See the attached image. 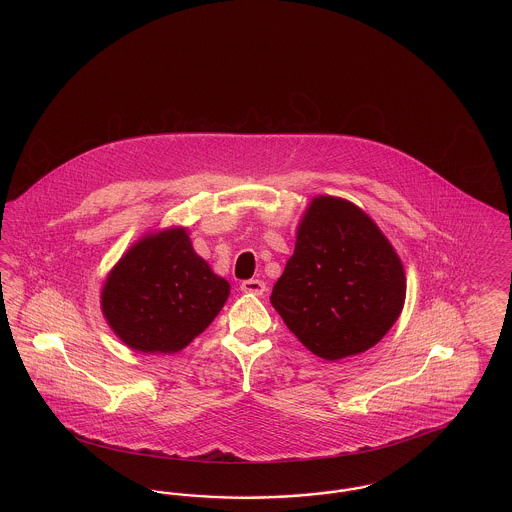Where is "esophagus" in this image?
Returning <instances> with one entry per match:
<instances>
[{
  "instance_id": "esophagus-1",
  "label": "esophagus",
  "mask_w": 512,
  "mask_h": 512,
  "mask_svg": "<svg viewBox=\"0 0 512 512\" xmlns=\"http://www.w3.org/2000/svg\"><path fill=\"white\" fill-rule=\"evenodd\" d=\"M240 288H242V292L251 293V295H263L267 290L265 282H261V280H244L240 284Z\"/></svg>"
}]
</instances>
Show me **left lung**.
Here are the masks:
<instances>
[{"label":"left lung","mask_w":512,"mask_h":512,"mask_svg":"<svg viewBox=\"0 0 512 512\" xmlns=\"http://www.w3.org/2000/svg\"><path fill=\"white\" fill-rule=\"evenodd\" d=\"M405 272L386 236L353 203L313 199L270 303L326 361L363 353L401 315Z\"/></svg>","instance_id":"1"}]
</instances>
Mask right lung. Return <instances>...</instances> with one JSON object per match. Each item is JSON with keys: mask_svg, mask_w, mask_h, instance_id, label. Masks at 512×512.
<instances>
[{"mask_svg": "<svg viewBox=\"0 0 512 512\" xmlns=\"http://www.w3.org/2000/svg\"><path fill=\"white\" fill-rule=\"evenodd\" d=\"M230 284L197 255L184 228L142 238L107 276L101 309L128 347L176 353L219 315Z\"/></svg>", "mask_w": 512, "mask_h": 512, "instance_id": "1", "label": "right lung"}]
</instances>
